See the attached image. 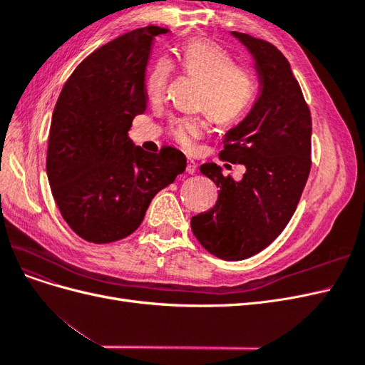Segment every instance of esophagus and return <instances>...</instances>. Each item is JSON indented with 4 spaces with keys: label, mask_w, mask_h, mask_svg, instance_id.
<instances>
[{
    "label": "esophagus",
    "mask_w": 365,
    "mask_h": 365,
    "mask_svg": "<svg viewBox=\"0 0 365 365\" xmlns=\"http://www.w3.org/2000/svg\"><path fill=\"white\" fill-rule=\"evenodd\" d=\"M196 163L193 161V160H187V165H185V170H187V173L189 175H193V173H196Z\"/></svg>",
    "instance_id": "obj_1"
}]
</instances>
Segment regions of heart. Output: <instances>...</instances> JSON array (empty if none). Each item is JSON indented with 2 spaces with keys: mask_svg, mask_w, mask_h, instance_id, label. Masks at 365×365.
Here are the masks:
<instances>
[{
  "mask_svg": "<svg viewBox=\"0 0 365 365\" xmlns=\"http://www.w3.org/2000/svg\"><path fill=\"white\" fill-rule=\"evenodd\" d=\"M176 65L184 74L202 81L197 106L207 109L217 125H233L247 114L256 96V76L247 65L236 63L224 47L207 39H192L180 48ZM172 76L169 61L161 59L153 65L145 82L150 102L163 101ZM205 129L202 117H176L169 125L172 138L184 149H193Z\"/></svg>",
  "mask_w": 365,
  "mask_h": 365,
  "instance_id": "b5f03b06",
  "label": "heart"
}]
</instances>
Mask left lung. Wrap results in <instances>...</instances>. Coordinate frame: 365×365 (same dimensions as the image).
<instances>
[{"instance_id": "obj_1", "label": "left lung", "mask_w": 365, "mask_h": 365, "mask_svg": "<svg viewBox=\"0 0 365 365\" xmlns=\"http://www.w3.org/2000/svg\"><path fill=\"white\" fill-rule=\"evenodd\" d=\"M252 54L260 94L248 115L224 137L219 157L244 164L240 181L215 163L201 173L217 187V201L192 217V231L216 257L244 260L267 248L291 220L311 172L312 120L283 53L247 33L231 31Z\"/></svg>"}]
</instances>
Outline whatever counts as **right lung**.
<instances>
[{
  "mask_svg": "<svg viewBox=\"0 0 365 365\" xmlns=\"http://www.w3.org/2000/svg\"><path fill=\"white\" fill-rule=\"evenodd\" d=\"M168 31L148 26L97 48L77 65L54 106L47 149L51 193L65 222L93 244L134 233L153 196L185 170L178 149L150 153L128 137L132 120L146 111L152 42Z\"/></svg>",
  "mask_w": 365,
  "mask_h": 365,
  "instance_id": "add662e5",
  "label": "right lung"
}]
</instances>
